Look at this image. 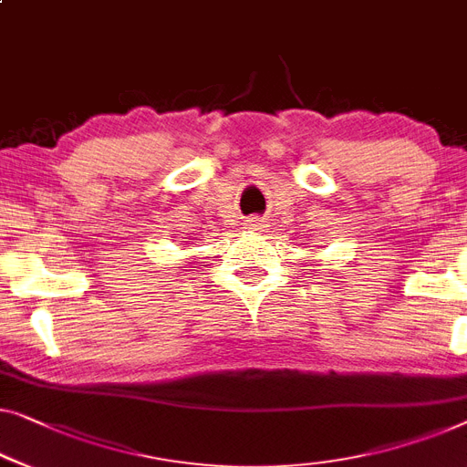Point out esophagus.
Returning <instances> with one entry per match:
<instances>
[{
	"label": "esophagus",
	"instance_id": "obj_1",
	"mask_svg": "<svg viewBox=\"0 0 467 467\" xmlns=\"http://www.w3.org/2000/svg\"><path fill=\"white\" fill-rule=\"evenodd\" d=\"M265 227V223H263L261 217H250L246 221V229H254V232H259V229Z\"/></svg>",
	"mask_w": 467,
	"mask_h": 467
}]
</instances>
